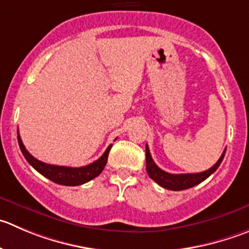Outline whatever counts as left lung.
Segmentation results:
<instances>
[{
    "label": "left lung",
    "instance_id": "8db88e82",
    "mask_svg": "<svg viewBox=\"0 0 249 249\" xmlns=\"http://www.w3.org/2000/svg\"><path fill=\"white\" fill-rule=\"evenodd\" d=\"M225 153H226V149L224 150L222 155L220 156V159L217 160L216 164L214 166L210 167L209 170L203 172H198V174H169V172H165L164 170H161L160 167H158V165L154 162L153 158L150 155V151H149L148 145L145 146V154H146V172H148L149 177L151 179L156 182L158 184H160L164 188L170 189V191H182V189L192 188V187L197 186L200 182H203L204 179H207L213 172L216 171L217 167L221 164L222 159H224Z\"/></svg>",
    "mask_w": 249,
    "mask_h": 249
}]
</instances>
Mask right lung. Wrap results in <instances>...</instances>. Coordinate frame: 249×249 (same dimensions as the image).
I'll return each mask as SVG.
<instances>
[{"instance_id": "add662e5", "label": "right lung", "mask_w": 249, "mask_h": 249, "mask_svg": "<svg viewBox=\"0 0 249 249\" xmlns=\"http://www.w3.org/2000/svg\"><path fill=\"white\" fill-rule=\"evenodd\" d=\"M18 133V144L22 150L23 155L27 159V161L36 170L39 174L45 176L46 178L51 179L55 183L62 184V186H79V184L87 183L90 179L95 178L96 176L103 172L104 167H105L106 162H107V156L110 153V149L112 145H108L105 153L96 160V161L91 162V164L87 165V166L82 167H67V166H56V165L45 164V162L40 161L37 159H35L29 151L25 149L24 144H23L22 139L19 137V132Z\"/></svg>"}]
</instances>
